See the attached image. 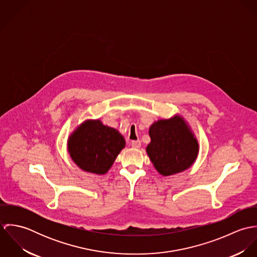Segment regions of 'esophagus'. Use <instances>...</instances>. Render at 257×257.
Listing matches in <instances>:
<instances>
[{
    "instance_id": "obj_1",
    "label": "esophagus",
    "mask_w": 257,
    "mask_h": 257,
    "mask_svg": "<svg viewBox=\"0 0 257 257\" xmlns=\"http://www.w3.org/2000/svg\"><path fill=\"white\" fill-rule=\"evenodd\" d=\"M132 147L134 148H140L142 147V143L140 141H133L132 142Z\"/></svg>"
}]
</instances>
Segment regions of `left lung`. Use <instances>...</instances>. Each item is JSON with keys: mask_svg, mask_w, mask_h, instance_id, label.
<instances>
[{"mask_svg": "<svg viewBox=\"0 0 257 257\" xmlns=\"http://www.w3.org/2000/svg\"><path fill=\"white\" fill-rule=\"evenodd\" d=\"M149 137L147 154L163 176L182 172L197 158L198 142L180 116L155 121L149 128Z\"/></svg>", "mask_w": 257, "mask_h": 257, "instance_id": "obj_1", "label": "left lung"}]
</instances>
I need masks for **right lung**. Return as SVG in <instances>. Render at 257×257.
I'll use <instances>...</instances> for the list:
<instances>
[{
  "instance_id": "1",
  "label": "right lung",
  "mask_w": 257,
  "mask_h": 257,
  "mask_svg": "<svg viewBox=\"0 0 257 257\" xmlns=\"http://www.w3.org/2000/svg\"><path fill=\"white\" fill-rule=\"evenodd\" d=\"M125 146L124 139L101 120H87L68 140V151L74 162L84 171L105 174Z\"/></svg>"
}]
</instances>
